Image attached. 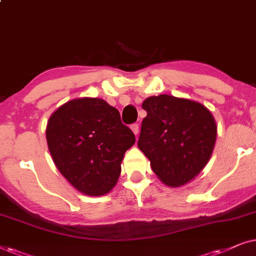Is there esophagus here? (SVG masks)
Wrapping results in <instances>:
<instances>
[{"label":"esophagus","mask_w":256,"mask_h":256,"mask_svg":"<svg viewBox=\"0 0 256 256\" xmlns=\"http://www.w3.org/2000/svg\"><path fill=\"white\" fill-rule=\"evenodd\" d=\"M131 130H132V132H134V134L136 137H137L138 134H139V125H138V124L131 125Z\"/></svg>","instance_id":"1"}]
</instances>
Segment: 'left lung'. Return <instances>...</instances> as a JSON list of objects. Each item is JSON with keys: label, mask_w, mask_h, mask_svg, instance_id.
<instances>
[{"label": "left lung", "mask_w": 256, "mask_h": 256, "mask_svg": "<svg viewBox=\"0 0 256 256\" xmlns=\"http://www.w3.org/2000/svg\"><path fill=\"white\" fill-rule=\"evenodd\" d=\"M138 148L148 156L162 182L170 187L186 185L205 168L216 140L213 114L199 102L170 94L142 102Z\"/></svg>", "instance_id": "left-lung-1"}]
</instances>
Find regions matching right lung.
I'll list each match as a JSON object with an SVG mask.
<instances>
[{"label":"right lung","mask_w":256,"mask_h":256,"mask_svg":"<svg viewBox=\"0 0 256 256\" xmlns=\"http://www.w3.org/2000/svg\"><path fill=\"white\" fill-rule=\"evenodd\" d=\"M46 137L64 178L85 196H100L118 182L125 152L136 142L117 108L102 98H74L52 112Z\"/></svg>","instance_id":"obj_1"}]
</instances>
